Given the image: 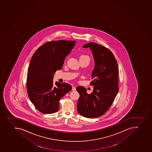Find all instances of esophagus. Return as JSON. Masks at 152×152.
<instances>
[{
    "label": "esophagus",
    "instance_id": "1",
    "mask_svg": "<svg viewBox=\"0 0 152 152\" xmlns=\"http://www.w3.org/2000/svg\"><path fill=\"white\" fill-rule=\"evenodd\" d=\"M72 91L76 90V88H75V87H74V86L72 87Z\"/></svg>",
    "mask_w": 152,
    "mask_h": 152
}]
</instances>
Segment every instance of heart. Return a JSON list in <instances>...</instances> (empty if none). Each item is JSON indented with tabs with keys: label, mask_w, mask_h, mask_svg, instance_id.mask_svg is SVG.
Segmentation results:
<instances>
[{
	"label": "heart",
	"mask_w": 152,
	"mask_h": 152,
	"mask_svg": "<svg viewBox=\"0 0 152 152\" xmlns=\"http://www.w3.org/2000/svg\"><path fill=\"white\" fill-rule=\"evenodd\" d=\"M81 58H89L90 59V58L89 56L87 55H82L80 56V59Z\"/></svg>",
	"instance_id": "b5f03b06"
}]
</instances>
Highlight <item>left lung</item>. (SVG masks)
<instances>
[{
    "label": "left lung",
    "instance_id": "8db88e82",
    "mask_svg": "<svg viewBox=\"0 0 152 152\" xmlns=\"http://www.w3.org/2000/svg\"><path fill=\"white\" fill-rule=\"evenodd\" d=\"M83 48L91 50L95 65L92 74L94 90L88 94L84 87H77L80 94L77 109L85 118H98L105 113L111 107L118 94V71L116 59L109 49L96 43L90 42Z\"/></svg>",
    "mask_w": 152,
    "mask_h": 152
}]
</instances>
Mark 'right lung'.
I'll return each instance as SVG.
<instances>
[{
  "mask_svg": "<svg viewBox=\"0 0 152 152\" xmlns=\"http://www.w3.org/2000/svg\"><path fill=\"white\" fill-rule=\"evenodd\" d=\"M75 44V41L64 40L47 42L34 52L31 59L26 83L28 95L43 114L58 111L59 100L72 90L71 85L67 83L56 82L53 85V79Z\"/></svg>",
  "mask_w": 152,
  "mask_h": 152,
  "instance_id": "obj_1",
  "label": "right lung"
}]
</instances>
